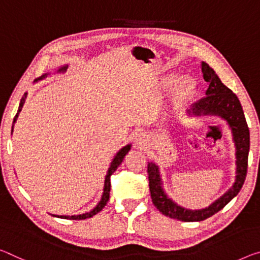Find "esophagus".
I'll return each mask as SVG.
<instances>
[{
    "mask_svg": "<svg viewBox=\"0 0 260 260\" xmlns=\"http://www.w3.org/2000/svg\"><path fill=\"white\" fill-rule=\"evenodd\" d=\"M147 139H148V135H146V133H143V132H140V133L137 135V138H135V142H137V145L142 146L143 143L147 141Z\"/></svg>",
    "mask_w": 260,
    "mask_h": 260,
    "instance_id": "esophagus-1",
    "label": "esophagus"
}]
</instances>
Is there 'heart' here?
Instances as JSON below:
<instances>
[{
	"label": "heart",
	"instance_id": "heart-1",
	"mask_svg": "<svg viewBox=\"0 0 260 260\" xmlns=\"http://www.w3.org/2000/svg\"><path fill=\"white\" fill-rule=\"evenodd\" d=\"M193 91H194V85H193L192 81H189V80L183 81L175 91L176 102L177 103L186 102L187 100L191 98V96L193 94Z\"/></svg>",
	"mask_w": 260,
	"mask_h": 260
}]
</instances>
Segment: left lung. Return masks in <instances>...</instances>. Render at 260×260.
<instances>
[{"label":"left lung","mask_w":260,"mask_h":260,"mask_svg":"<svg viewBox=\"0 0 260 260\" xmlns=\"http://www.w3.org/2000/svg\"><path fill=\"white\" fill-rule=\"evenodd\" d=\"M201 72L204 74V80L208 82V89L206 90V96L196 102L188 113L194 115H219L228 122L233 132L235 146H236V180L233 187L215 203L204 209L191 211V209L180 207L170 198H168L162 188L158 167L152 162L148 163V179H149L152 204L163 215L184 222L204 221L221 211L241 191L246 177V171H248L250 132L241 103L236 94L222 83L215 72L206 62L201 63Z\"/></svg>","instance_id":"left-lung-1"}]
</instances>
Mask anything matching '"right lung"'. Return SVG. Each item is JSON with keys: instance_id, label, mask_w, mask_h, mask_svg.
I'll return each mask as SVG.
<instances>
[{"instance_id": "1", "label": "right lung", "mask_w": 260, "mask_h": 260, "mask_svg": "<svg viewBox=\"0 0 260 260\" xmlns=\"http://www.w3.org/2000/svg\"><path fill=\"white\" fill-rule=\"evenodd\" d=\"M68 66H64V67H61L59 71H57V73H61V72H64L66 69H67ZM47 74H45V75H43L41 77H39L38 80H41V78L46 77ZM37 81V80H36ZM25 98H26V93H24V96L22 97V100H20V103H19V108H18V111L17 113H16L15 118H14V122H16V120H17L18 118V114L20 111H22V108L24 105V103H25ZM131 149V145H127L122 148V149L119 150L117 152V155L114 156V158L112 160V163H111V166L109 168V171H108V175H106L105 177V183H104V192H103V196H102V199L100 203H98V205L94 207L92 211H90L88 213H84V214H80V215H72V216H66V215H53V216H57V217H61V219H67V220H85V219H89V217H92L93 215H96L97 213H100L103 208L105 207L106 203H108L109 199H110V189H111V175L113 174V172L117 170L118 167L120 166L123 157H125L127 152L129 151Z\"/></svg>"}]
</instances>
